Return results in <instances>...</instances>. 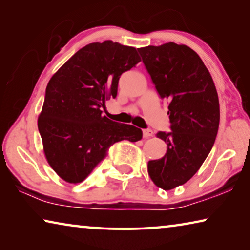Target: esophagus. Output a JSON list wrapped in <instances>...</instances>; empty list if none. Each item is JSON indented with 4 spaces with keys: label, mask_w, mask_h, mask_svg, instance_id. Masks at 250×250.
<instances>
[{
    "label": "esophagus",
    "mask_w": 250,
    "mask_h": 250,
    "mask_svg": "<svg viewBox=\"0 0 250 250\" xmlns=\"http://www.w3.org/2000/svg\"><path fill=\"white\" fill-rule=\"evenodd\" d=\"M142 133H143V138H150L152 137V134H153V131L150 129H143Z\"/></svg>",
    "instance_id": "1"
}]
</instances>
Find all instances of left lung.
Instances as JSON below:
<instances>
[{"label": "left lung", "instance_id": "1", "mask_svg": "<svg viewBox=\"0 0 250 250\" xmlns=\"http://www.w3.org/2000/svg\"><path fill=\"white\" fill-rule=\"evenodd\" d=\"M138 52L161 99L168 103L171 131L156 133L167 145V153L147 163L153 183L168 191L191 179L213 147L218 96L208 69L188 46L167 43Z\"/></svg>", "mask_w": 250, "mask_h": 250}]
</instances>
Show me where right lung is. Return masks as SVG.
I'll return each mask as SVG.
<instances>
[{
    "instance_id": "obj_1",
    "label": "right lung",
    "mask_w": 250,
    "mask_h": 250,
    "mask_svg": "<svg viewBox=\"0 0 250 250\" xmlns=\"http://www.w3.org/2000/svg\"><path fill=\"white\" fill-rule=\"evenodd\" d=\"M140 62L137 49L112 41L79 49L46 87L39 131L53 170L68 183H80L116 142L142 139V130L103 117L105 100L116 98L125 71Z\"/></svg>"
}]
</instances>
